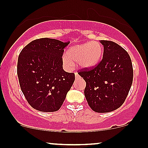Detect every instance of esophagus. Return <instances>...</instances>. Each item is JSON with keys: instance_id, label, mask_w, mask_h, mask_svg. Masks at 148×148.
I'll list each match as a JSON object with an SVG mask.
<instances>
[{"instance_id": "1", "label": "esophagus", "mask_w": 148, "mask_h": 148, "mask_svg": "<svg viewBox=\"0 0 148 148\" xmlns=\"http://www.w3.org/2000/svg\"><path fill=\"white\" fill-rule=\"evenodd\" d=\"M75 78H78V77H80V76H79L78 73H77V72H75Z\"/></svg>"}]
</instances>
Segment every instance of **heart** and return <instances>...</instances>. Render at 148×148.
Segmentation results:
<instances>
[{
	"instance_id": "obj_1",
	"label": "heart",
	"mask_w": 148,
	"mask_h": 148,
	"mask_svg": "<svg viewBox=\"0 0 148 148\" xmlns=\"http://www.w3.org/2000/svg\"><path fill=\"white\" fill-rule=\"evenodd\" d=\"M104 49L99 42L92 41L71 47L66 51V55L62 58L66 68L71 69L74 63L83 69H91L96 67L101 62Z\"/></svg>"
}]
</instances>
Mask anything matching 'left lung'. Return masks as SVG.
I'll return each mask as SVG.
<instances>
[{
	"instance_id": "obj_1",
	"label": "left lung",
	"mask_w": 148,
	"mask_h": 148,
	"mask_svg": "<svg viewBox=\"0 0 148 148\" xmlns=\"http://www.w3.org/2000/svg\"><path fill=\"white\" fill-rule=\"evenodd\" d=\"M104 46L101 61L91 70L78 73L86 82L87 103L97 113L116 110L124 102L133 82V66L126 51L116 43L101 40Z\"/></svg>"
}]
</instances>
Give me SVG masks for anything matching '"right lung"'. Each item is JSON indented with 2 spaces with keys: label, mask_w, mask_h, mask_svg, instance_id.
<instances>
[{
  "label": "right lung",
  "mask_w": 148,
  "mask_h": 148,
  "mask_svg": "<svg viewBox=\"0 0 148 148\" xmlns=\"http://www.w3.org/2000/svg\"><path fill=\"white\" fill-rule=\"evenodd\" d=\"M68 44L42 38L28 44L19 55L20 87L27 101L36 110L58 111L73 84L75 74L63 69L62 56Z\"/></svg>",
  "instance_id": "right-lung-1"
}]
</instances>
